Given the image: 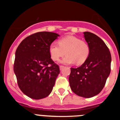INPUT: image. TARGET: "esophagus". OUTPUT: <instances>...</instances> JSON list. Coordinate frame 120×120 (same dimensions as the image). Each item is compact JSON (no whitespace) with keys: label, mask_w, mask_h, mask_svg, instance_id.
I'll use <instances>...</instances> for the list:
<instances>
[{"label":"esophagus","mask_w":120,"mask_h":120,"mask_svg":"<svg viewBox=\"0 0 120 120\" xmlns=\"http://www.w3.org/2000/svg\"><path fill=\"white\" fill-rule=\"evenodd\" d=\"M63 68H64V66H60V70H62V69Z\"/></svg>","instance_id":"esophagus-1"}]
</instances>
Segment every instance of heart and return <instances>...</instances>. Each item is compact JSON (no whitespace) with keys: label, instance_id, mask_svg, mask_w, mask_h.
<instances>
[{"label":"heart","instance_id":"heart-1","mask_svg":"<svg viewBox=\"0 0 120 120\" xmlns=\"http://www.w3.org/2000/svg\"><path fill=\"white\" fill-rule=\"evenodd\" d=\"M58 44L52 43L49 48L52 59L58 60L63 56L65 52L67 55L60 62L64 64H71L76 62L77 64L83 63L88 59L90 48L88 43L74 36H66L58 41Z\"/></svg>","mask_w":120,"mask_h":120}]
</instances>
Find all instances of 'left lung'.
Returning a JSON list of instances; mask_svg holds the SVG:
<instances>
[{
    "label": "left lung",
    "instance_id": "left-lung-1",
    "mask_svg": "<svg viewBox=\"0 0 120 120\" xmlns=\"http://www.w3.org/2000/svg\"><path fill=\"white\" fill-rule=\"evenodd\" d=\"M83 34L90 53L80 67L71 68L68 80L74 94L89 98L99 94L105 86L110 73L112 56L101 39L89 32H84Z\"/></svg>",
    "mask_w": 120,
    "mask_h": 120
}]
</instances>
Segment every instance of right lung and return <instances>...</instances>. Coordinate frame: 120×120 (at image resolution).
<instances>
[{
    "instance_id": "obj_1",
    "label": "right lung",
    "mask_w": 120,
    "mask_h": 120,
    "mask_svg": "<svg viewBox=\"0 0 120 120\" xmlns=\"http://www.w3.org/2000/svg\"><path fill=\"white\" fill-rule=\"evenodd\" d=\"M59 36L37 32L25 38L17 49L14 72L20 89L30 98L43 99L52 91L60 69L52 60L49 48Z\"/></svg>"
}]
</instances>
